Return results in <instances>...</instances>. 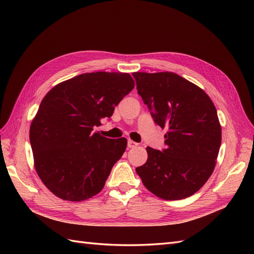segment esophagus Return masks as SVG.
Here are the masks:
<instances>
[{
	"label": "esophagus",
	"mask_w": 254,
	"mask_h": 254,
	"mask_svg": "<svg viewBox=\"0 0 254 254\" xmlns=\"http://www.w3.org/2000/svg\"><path fill=\"white\" fill-rule=\"evenodd\" d=\"M137 145H139V144L133 142V141H131V140L128 141V147H129V148H134V147H136Z\"/></svg>",
	"instance_id": "esophagus-1"
}]
</instances>
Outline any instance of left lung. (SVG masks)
<instances>
[{
    "label": "left lung",
    "mask_w": 254,
    "mask_h": 254,
    "mask_svg": "<svg viewBox=\"0 0 254 254\" xmlns=\"http://www.w3.org/2000/svg\"><path fill=\"white\" fill-rule=\"evenodd\" d=\"M137 93L161 128L166 148L146 147V163L135 168L145 188L165 200H180L210 178L221 143V127L211 98L172 72L132 73Z\"/></svg>",
    "instance_id": "left-lung-1"
}]
</instances>
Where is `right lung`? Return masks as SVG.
Segmentation results:
<instances>
[{
	"mask_svg": "<svg viewBox=\"0 0 254 254\" xmlns=\"http://www.w3.org/2000/svg\"><path fill=\"white\" fill-rule=\"evenodd\" d=\"M134 88L128 73H84L56 84L44 96L29 129L34 165L52 193L67 201L95 196L127 140L93 133Z\"/></svg>",
	"mask_w": 254,
	"mask_h": 254,
	"instance_id": "right-lung-1",
	"label": "right lung"
}]
</instances>
